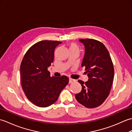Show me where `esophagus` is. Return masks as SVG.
Segmentation results:
<instances>
[{"instance_id": "esophagus-1", "label": "esophagus", "mask_w": 132, "mask_h": 132, "mask_svg": "<svg viewBox=\"0 0 132 132\" xmlns=\"http://www.w3.org/2000/svg\"><path fill=\"white\" fill-rule=\"evenodd\" d=\"M75 82V80L74 79H71V78H70L69 79V83H72Z\"/></svg>"}]
</instances>
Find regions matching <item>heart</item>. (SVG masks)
<instances>
[{"label": "heart", "instance_id": "b5f03b06", "mask_svg": "<svg viewBox=\"0 0 132 132\" xmlns=\"http://www.w3.org/2000/svg\"><path fill=\"white\" fill-rule=\"evenodd\" d=\"M79 48L76 44L71 43L70 45V50H78L79 51Z\"/></svg>", "mask_w": 132, "mask_h": 132}]
</instances>
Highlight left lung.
<instances>
[{
    "instance_id": "obj_1",
    "label": "left lung",
    "mask_w": 132,
    "mask_h": 132,
    "mask_svg": "<svg viewBox=\"0 0 132 132\" xmlns=\"http://www.w3.org/2000/svg\"><path fill=\"white\" fill-rule=\"evenodd\" d=\"M85 47L82 66L85 67L88 80H79L82 90L75 95L81 104L93 108L102 104L110 93L114 77L113 64L104 45L91 38L80 39Z\"/></svg>"
}]
</instances>
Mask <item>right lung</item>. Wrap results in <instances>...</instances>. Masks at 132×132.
<instances>
[{"instance_id": "1", "label": "right lung", "mask_w": 132, "mask_h": 132, "mask_svg": "<svg viewBox=\"0 0 132 132\" xmlns=\"http://www.w3.org/2000/svg\"><path fill=\"white\" fill-rule=\"evenodd\" d=\"M61 43L58 41H39L28 50L21 61L22 88L28 99L40 107L54 104L69 83L68 77H51L47 70L54 60V50Z\"/></svg>"}]
</instances>
